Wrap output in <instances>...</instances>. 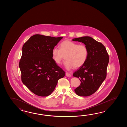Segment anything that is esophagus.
<instances>
[{
  "mask_svg": "<svg viewBox=\"0 0 127 127\" xmlns=\"http://www.w3.org/2000/svg\"><path fill=\"white\" fill-rule=\"evenodd\" d=\"M66 76H67V77H71V74H70V73L66 72Z\"/></svg>",
  "mask_w": 127,
  "mask_h": 127,
  "instance_id": "1",
  "label": "esophagus"
}]
</instances>
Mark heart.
I'll list each match as a JSON object with an SVG mask.
<instances>
[{
  "label": "heart",
  "instance_id": "heart-1",
  "mask_svg": "<svg viewBox=\"0 0 127 127\" xmlns=\"http://www.w3.org/2000/svg\"><path fill=\"white\" fill-rule=\"evenodd\" d=\"M88 54L86 45L71 40L63 41L60 44V49L54 47L52 51L53 59L57 64H61L65 56L66 60L64 64L67 70L82 67L86 62Z\"/></svg>",
  "mask_w": 127,
  "mask_h": 127
}]
</instances>
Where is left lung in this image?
Returning a JSON list of instances; mask_svg holds the SVG:
<instances>
[{
  "instance_id": "1",
  "label": "left lung",
  "mask_w": 127,
  "mask_h": 127,
  "mask_svg": "<svg viewBox=\"0 0 127 127\" xmlns=\"http://www.w3.org/2000/svg\"><path fill=\"white\" fill-rule=\"evenodd\" d=\"M84 43L88 49V57L85 64L73 73L79 78L80 85L74 89L79 96L87 97L96 92L107 75L109 56L103 44L89 36L73 39Z\"/></svg>"
}]
</instances>
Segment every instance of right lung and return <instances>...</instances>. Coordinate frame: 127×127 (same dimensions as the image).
<instances>
[{
  "mask_svg": "<svg viewBox=\"0 0 127 127\" xmlns=\"http://www.w3.org/2000/svg\"><path fill=\"white\" fill-rule=\"evenodd\" d=\"M63 37L31 36L22 48L19 67L23 83L39 96L51 94L65 72L53 59L52 51Z\"/></svg>",
  "mask_w": 127,
  "mask_h": 127,
  "instance_id": "right-lung-1",
  "label": "right lung"
}]
</instances>
